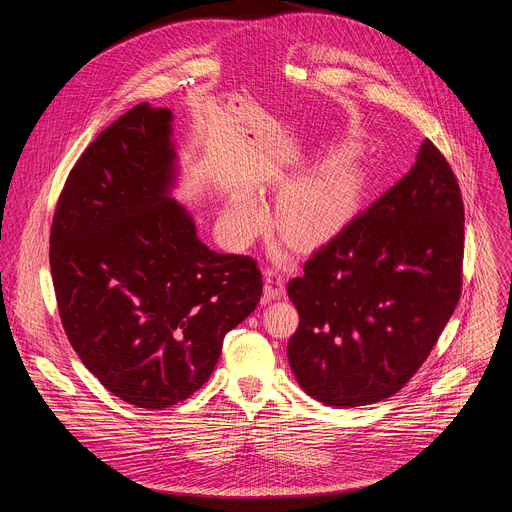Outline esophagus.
Segmentation results:
<instances>
[{
    "mask_svg": "<svg viewBox=\"0 0 512 512\" xmlns=\"http://www.w3.org/2000/svg\"><path fill=\"white\" fill-rule=\"evenodd\" d=\"M263 281H265V291L263 296L265 300H279L285 296V283H283V277L279 275V271L275 269H267L263 273Z\"/></svg>",
    "mask_w": 512,
    "mask_h": 512,
    "instance_id": "1",
    "label": "esophagus"
}]
</instances>
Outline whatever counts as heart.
Returning a JSON list of instances; mask_svg holds the SVG:
<instances>
[{
  "instance_id": "heart-1",
  "label": "heart",
  "mask_w": 512,
  "mask_h": 512,
  "mask_svg": "<svg viewBox=\"0 0 512 512\" xmlns=\"http://www.w3.org/2000/svg\"><path fill=\"white\" fill-rule=\"evenodd\" d=\"M367 186V172L354 154H332L283 192L273 227L298 251L320 249L350 227L364 204ZM263 229L265 212L259 200L251 192H235L221 216L225 239L235 247H247Z\"/></svg>"
}]
</instances>
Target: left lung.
<instances>
[{"label":"left lung","mask_w":512,"mask_h":512,"mask_svg":"<svg viewBox=\"0 0 512 512\" xmlns=\"http://www.w3.org/2000/svg\"><path fill=\"white\" fill-rule=\"evenodd\" d=\"M464 202L425 139L413 168L287 283L300 326L287 360L316 401L379 403L417 373L462 289Z\"/></svg>","instance_id":"left-lung-1"}]
</instances>
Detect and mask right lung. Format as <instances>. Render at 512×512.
<instances>
[{
    "label": "right lung",
    "instance_id": "obj_1",
    "mask_svg": "<svg viewBox=\"0 0 512 512\" xmlns=\"http://www.w3.org/2000/svg\"><path fill=\"white\" fill-rule=\"evenodd\" d=\"M172 119L139 103L101 131L70 170L50 231L72 348L107 391L143 409L198 391L263 291L257 263L208 249L172 198Z\"/></svg>",
    "mask_w": 512,
    "mask_h": 512
}]
</instances>
